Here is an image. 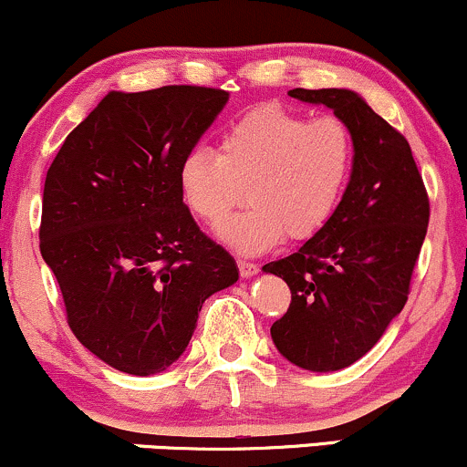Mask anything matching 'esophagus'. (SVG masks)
Listing matches in <instances>:
<instances>
[{
    "label": "esophagus",
    "mask_w": 467,
    "mask_h": 467,
    "mask_svg": "<svg viewBox=\"0 0 467 467\" xmlns=\"http://www.w3.org/2000/svg\"><path fill=\"white\" fill-rule=\"evenodd\" d=\"M237 265H239V275L244 276V278H248V276H254L256 272H259V265H256V264H252V261L239 259V261H237Z\"/></svg>",
    "instance_id": "obj_1"
}]
</instances>
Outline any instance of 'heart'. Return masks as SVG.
<instances>
[{
    "label": "heart",
    "mask_w": 467,
    "mask_h": 467,
    "mask_svg": "<svg viewBox=\"0 0 467 467\" xmlns=\"http://www.w3.org/2000/svg\"><path fill=\"white\" fill-rule=\"evenodd\" d=\"M356 166V138L337 116L312 118L261 105L223 131L219 149L195 147L180 166L191 213L217 228L244 202L250 206L222 228L244 254H259L287 234L312 239L345 200Z\"/></svg>",
    "instance_id": "1"
}]
</instances>
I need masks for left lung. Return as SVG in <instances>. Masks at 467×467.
Instances as JSON below:
<instances>
[{"instance_id": "8db88e82", "label": "left lung", "mask_w": 467, "mask_h": 467, "mask_svg": "<svg viewBox=\"0 0 467 467\" xmlns=\"http://www.w3.org/2000/svg\"><path fill=\"white\" fill-rule=\"evenodd\" d=\"M289 96L334 109L356 138V166L334 219L294 254L264 265L292 292L270 329L276 349L327 373L360 360L404 309L431 203L406 138L356 92L296 88Z\"/></svg>"}]
</instances>
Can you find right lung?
Returning a JSON list of instances; mask_svg holds the SVG:
<instances>
[{"label":"right lung","mask_w":467,"mask_h":467,"mask_svg":"<svg viewBox=\"0 0 467 467\" xmlns=\"http://www.w3.org/2000/svg\"><path fill=\"white\" fill-rule=\"evenodd\" d=\"M226 103L228 92L197 85L109 92L47 169L41 256L69 329L122 373L169 368L203 301L239 278L180 189L182 160Z\"/></svg>","instance_id":"obj_1"}]
</instances>
